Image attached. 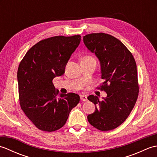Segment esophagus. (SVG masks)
Instances as JSON below:
<instances>
[{"label":"esophagus","instance_id":"1","mask_svg":"<svg viewBox=\"0 0 157 157\" xmlns=\"http://www.w3.org/2000/svg\"><path fill=\"white\" fill-rule=\"evenodd\" d=\"M80 99L81 101H87V96L86 95H80Z\"/></svg>","mask_w":157,"mask_h":157}]
</instances>
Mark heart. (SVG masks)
<instances>
[{"label": "heart", "instance_id": "1", "mask_svg": "<svg viewBox=\"0 0 157 157\" xmlns=\"http://www.w3.org/2000/svg\"><path fill=\"white\" fill-rule=\"evenodd\" d=\"M84 59H94L91 56H86V57L84 58Z\"/></svg>", "mask_w": 157, "mask_h": 157}]
</instances>
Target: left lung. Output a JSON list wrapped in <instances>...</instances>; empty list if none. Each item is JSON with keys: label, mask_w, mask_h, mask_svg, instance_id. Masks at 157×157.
<instances>
[{"label": "left lung", "mask_w": 157, "mask_h": 157, "mask_svg": "<svg viewBox=\"0 0 157 157\" xmlns=\"http://www.w3.org/2000/svg\"><path fill=\"white\" fill-rule=\"evenodd\" d=\"M83 40L90 51L94 53L101 65V86L106 97L100 101L90 95L88 99L95 105V111L88 120L101 131L112 130L123 123L137 101L139 87L137 67L132 54L113 36L98 33L84 36Z\"/></svg>", "instance_id": "1"}]
</instances>
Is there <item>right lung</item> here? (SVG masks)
Here are the masks:
<instances>
[{
  "label": "right lung",
  "instance_id": "obj_1",
  "mask_svg": "<svg viewBox=\"0 0 157 157\" xmlns=\"http://www.w3.org/2000/svg\"><path fill=\"white\" fill-rule=\"evenodd\" d=\"M81 36H54L40 41L29 50L17 71L20 106L39 129L56 131L65 124L71 109L79 102L75 93L61 94L52 79L65 73L70 56Z\"/></svg>",
  "mask_w": 157,
  "mask_h": 157
}]
</instances>
